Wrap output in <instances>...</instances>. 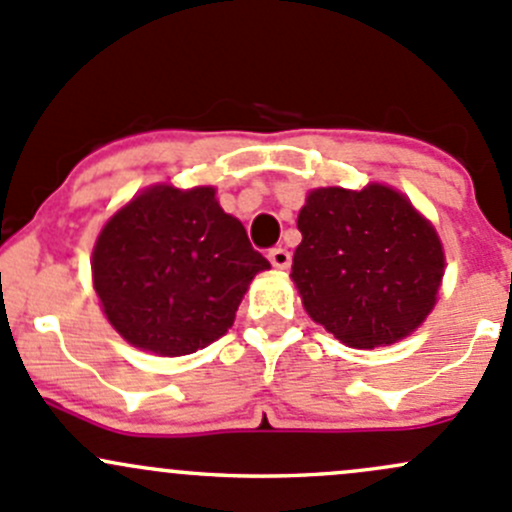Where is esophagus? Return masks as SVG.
<instances>
[{"instance_id": "1", "label": "esophagus", "mask_w": 512, "mask_h": 512, "mask_svg": "<svg viewBox=\"0 0 512 512\" xmlns=\"http://www.w3.org/2000/svg\"><path fill=\"white\" fill-rule=\"evenodd\" d=\"M267 260H270L272 267H277V270H287V267L292 265V255H289V250H285V247H272V250L267 252Z\"/></svg>"}]
</instances>
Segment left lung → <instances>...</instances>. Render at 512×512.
Listing matches in <instances>:
<instances>
[{"label": "left lung", "instance_id": "left-lung-1", "mask_svg": "<svg viewBox=\"0 0 512 512\" xmlns=\"http://www.w3.org/2000/svg\"><path fill=\"white\" fill-rule=\"evenodd\" d=\"M292 280L314 322L356 349L394 344L436 304V230L386 185L319 188L299 210Z\"/></svg>", "mask_w": 512, "mask_h": 512}]
</instances>
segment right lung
<instances>
[{
	"label": "right lung",
	"instance_id": "obj_1",
	"mask_svg": "<svg viewBox=\"0 0 512 512\" xmlns=\"http://www.w3.org/2000/svg\"><path fill=\"white\" fill-rule=\"evenodd\" d=\"M270 262L213 188L146 190L103 227L94 287L108 322L133 347L193 354L235 322L247 285Z\"/></svg>",
	"mask_w": 512,
	"mask_h": 512
}]
</instances>
